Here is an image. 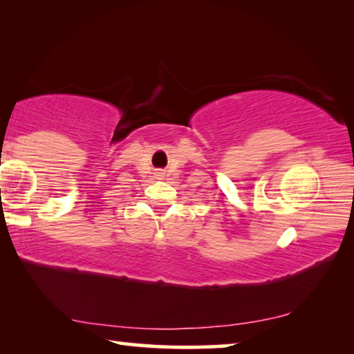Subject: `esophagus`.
Instances as JSON below:
<instances>
[{
    "label": "esophagus",
    "mask_w": 354,
    "mask_h": 354,
    "mask_svg": "<svg viewBox=\"0 0 354 354\" xmlns=\"http://www.w3.org/2000/svg\"><path fill=\"white\" fill-rule=\"evenodd\" d=\"M164 175H165L164 170H158V171H156V178H158V179H162Z\"/></svg>",
    "instance_id": "34e87169"
}]
</instances>
